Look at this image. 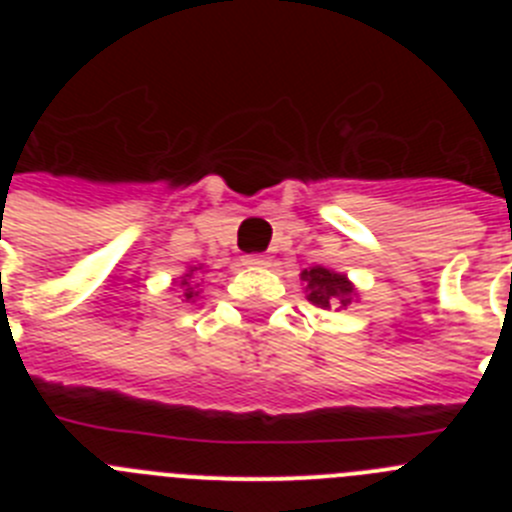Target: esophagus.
<instances>
[{
    "label": "esophagus",
    "instance_id": "obj_1",
    "mask_svg": "<svg viewBox=\"0 0 512 512\" xmlns=\"http://www.w3.org/2000/svg\"><path fill=\"white\" fill-rule=\"evenodd\" d=\"M243 264L246 266H269L271 256H264V253H253V256H243Z\"/></svg>",
    "mask_w": 512,
    "mask_h": 512
}]
</instances>
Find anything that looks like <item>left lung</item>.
<instances>
[{"label":"left lung","mask_w":512,"mask_h":512,"mask_svg":"<svg viewBox=\"0 0 512 512\" xmlns=\"http://www.w3.org/2000/svg\"><path fill=\"white\" fill-rule=\"evenodd\" d=\"M300 279L305 282L307 300L315 307H323V310H343L354 300H359L356 284L346 274L328 269V266H307Z\"/></svg>","instance_id":"1"}]
</instances>
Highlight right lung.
<instances>
[{
  "label": "right lung",
  "instance_id": "obj_1",
  "mask_svg": "<svg viewBox=\"0 0 512 512\" xmlns=\"http://www.w3.org/2000/svg\"><path fill=\"white\" fill-rule=\"evenodd\" d=\"M202 271H205V264H189L187 271H184L182 277H176L174 287L182 292V300L184 302H194L197 297H200V277H202Z\"/></svg>",
  "mask_w": 512,
  "mask_h": 512
}]
</instances>
